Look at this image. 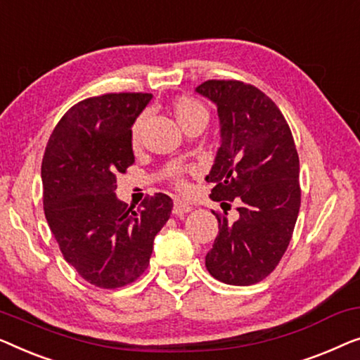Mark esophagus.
<instances>
[{
	"instance_id": "esophagus-1",
	"label": "esophagus",
	"mask_w": 360,
	"mask_h": 360,
	"mask_svg": "<svg viewBox=\"0 0 360 360\" xmlns=\"http://www.w3.org/2000/svg\"><path fill=\"white\" fill-rule=\"evenodd\" d=\"M192 210V205L187 204L184 200H176L174 202V207H173V214L174 215H184V214H189Z\"/></svg>"
}]
</instances>
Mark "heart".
I'll return each mask as SVG.
<instances>
[{
  "mask_svg": "<svg viewBox=\"0 0 360 360\" xmlns=\"http://www.w3.org/2000/svg\"><path fill=\"white\" fill-rule=\"evenodd\" d=\"M171 112H173L176 122L181 125L182 130L192 124L200 122V120H209V110H207L205 105L200 101L187 98V96H181V98L174 99V103L171 104ZM141 129H143V117H139L135 120V124L131 125L130 130V141L134 146L139 145ZM178 186L184 187V182L179 179Z\"/></svg>",
  "mask_w": 360,
  "mask_h": 360,
  "instance_id": "b5f03b06",
  "label": "heart"
}]
</instances>
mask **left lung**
Returning a JSON list of instances; mask_svg holds the SVG:
<instances>
[{
  "mask_svg": "<svg viewBox=\"0 0 360 360\" xmlns=\"http://www.w3.org/2000/svg\"><path fill=\"white\" fill-rule=\"evenodd\" d=\"M195 93L217 105L220 122V146L205 176L214 184L210 199L236 200L240 214L229 221L214 212L219 235L205 256L207 271L230 285H252L279 264L300 210L292 131L279 108L255 86L209 79Z\"/></svg>",
  "mask_w": 360,
  "mask_h": 360,
  "instance_id": "1",
  "label": "left lung"
}]
</instances>
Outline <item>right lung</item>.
I'll list each match as a JSON object with an SVG mask.
<instances>
[{
	"mask_svg": "<svg viewBox=\"0 0 360 360\" xmlns=\"http://www.w3.org/2000/svg\"><path fill=\"white\" fill-rule=\"evenodd\" d=\"M153 96L119 93L75 104L50 135L42 160L45 219L68 264L84 281L117 288L143 274L173 200L155 194L131 209L115 195L134 163L131 125Z\"/></svg>",
	"mask_w": 360,
	"mask_h": 360,
	"instance_id": "obj_1",
	"label": "right lung"
}]
</instances>
